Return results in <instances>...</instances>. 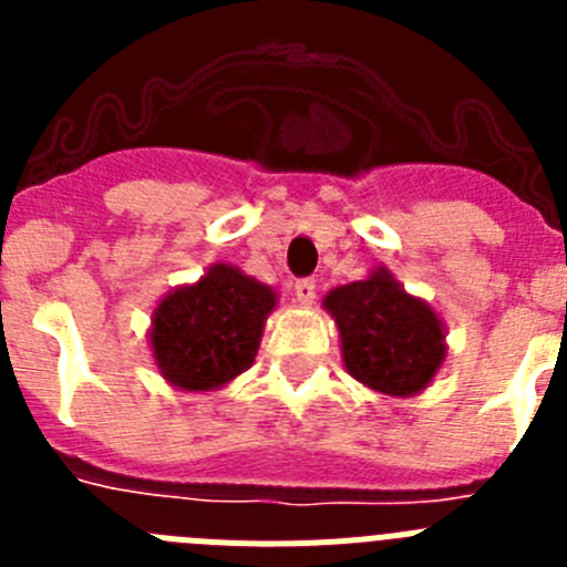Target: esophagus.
Instances as JSON below:
<instances>
[{"mask_svg": "<svg viewBox=\"0 0 567 567\" xmlns=\"http://www.w3.org/2000/svg\"><path fill=\"white\" fill-rule=\"evenodd\" d=\"M315 295H318V287H315L312 278H303L295 284V298L300 300V307H312Z\"/></svg>", "mask_w": 567, "mask_h": 567, "instance_id": "34e87169", "label": "esophagus"}]
</instances>
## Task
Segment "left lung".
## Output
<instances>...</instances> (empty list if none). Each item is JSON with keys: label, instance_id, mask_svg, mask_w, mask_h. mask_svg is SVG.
I'll return each instance as SVG.
<instances>
[{"label": "left lung", "instance_id": "1", "mask_svg": "<svg viewBox=\"0 0 567 567\" xmlns=\"http://www.w3.org/2000/svg\"><path fill=\"white\" fill-rule=\"evenodd\" d=\"M346 372L383 398H417L449 358L445 323L429 300L405 292L389 267L323 298Z\"/></svg>", "mask_w": 567, "mask_h": 567}]
</instances>
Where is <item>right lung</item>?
<instances>
[{
    "label": "right lung",
    "mask_w": 567,
    "mask_h": 567,
    "mask_svg": "<svg viewBox=\"0 0 567 567\" xmlns=\"http://www.w3.org/2000/svg\"><path fill=\"white\" fill-rule=\"evenodd\" d=\"M278 292L233 264H213L164 295L150 318L155 369L182 392H218L255 363Z\"/></svg>",
    "instance_id": "obj_1"
}]
</instances>
